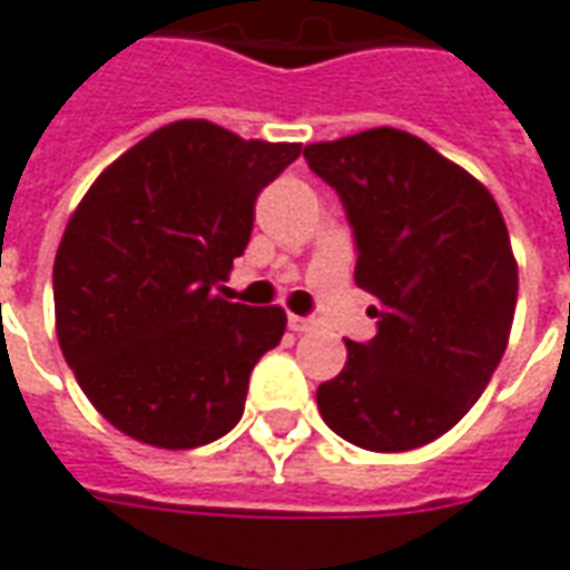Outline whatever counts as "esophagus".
I'll return each mask as SVG.
<instances>
[{"label": "esophagus", "mask_w": 570, "mask_h": 570, "mask_svg": "<svg viewBox=\"0 0 570 570\" xmlns=\"http://www.w3.org/2000/svg\"><path fill=\"white\" fill-rule=\"evenodd\" d=\"M288 325H292V331H297V334H306V331L316 328V318H309V316H288Z\"/></svg>", "instance_id": "34e87169"}]
</instances>
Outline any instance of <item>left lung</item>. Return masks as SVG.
<instances>
[{"instance_id": "obj_1", "label": "left lung", "mask_w": 570, "mask_h": 570, "mask_svg": "<svg viewBox=\"0 0 570 570\" xmlns=\"http://www.w3.org/2000/svg\"><path fill=\"white\" fill-rule=\"evenodd\" d=\"M306 163L343 202L356 285L377 334L346 341L316 390L318 414L365 451H411L485 393L510 341L519 266L498 202L460 165L399 128L309 144Z\"/></svg>"}]
</instances>
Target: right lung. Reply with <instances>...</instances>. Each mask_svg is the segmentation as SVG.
Wrapping results in <instances>:
<instances>
[{
	"label": "right lung",
	"instance_id": "add662e5",
	"mask_svg": "<svg viewBox=\"0 0 570 570\" xmlns=\"http://www.w3.org/2000/svg\"><path fill=\"white\" fill-rule=\"evenodd\" d=\"M301 144L171 122L91 184L55 257L60 353L100 414L156 448L208 445L245 411L282 306L214 294L252 239L254 202Z\"/></svg>",
	"mask_w": 570,
	"mask_h": 570
}]
</instances>
